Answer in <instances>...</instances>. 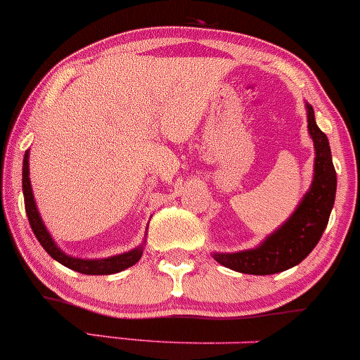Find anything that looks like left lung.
<instances>
[{
    "mask_svg": "<svg viewBox=\"0 0 360 360\" xmlns=\"http://www.w3.org/2000/svg\"><path fill=\"white\" fill-rule=\"evenodd\" d=\"M308 130L315 144V174L310 191L288 223L278 228L259 248L233 254H214V259L230 270L250 275H271L296 266L319 244L336 195V170L326 134L315 123L314 108L308 106Z\"/></svg>",
    "mask_w": 360,
    "mask_h": 360,
    "instance_id": "8db88e82",
    "label": "left lung"
}]
</instances>
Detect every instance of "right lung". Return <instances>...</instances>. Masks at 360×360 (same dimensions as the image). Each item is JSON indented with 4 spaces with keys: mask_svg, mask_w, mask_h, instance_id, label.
Returning <instances> with one entry per match:
<instances>
[{
    "mask_svg": "<svg viewBox=\"0 0 360 360\" xmlns=\"http://www.w3.org/2000/svg\"><path fill=\"white\" fill-rule=\"evenodd\" d=\"M22 191H24L25 212H27V219L32 228V233L36 235V238H38L39 244L43 245V249H45L53 259H57L60 264H64V266L85 275H111L132 266V264H136L137 261L141 259V256H143V248H137L130 250V252L120 254V256L106 257V259H78V257L66 256L63 250L53 244L52 237H50L49 231H46L45 224H43L41 217H39L38 214V209H36L34 205L31 181H29V151H25L24 163H22Z\"/></svg>",
    "mask_w": 360,
    "mask_h": 360,
    "instance_id": "add662e5",
    "label": "right lung"
}]
</instances>
